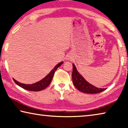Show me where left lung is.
<instances>
[{
    "instance_id": "8db88e82",
    "label": "left lung",
    "mask_w": 128,
    "mask_h": 128,
    "mask_svg": "<svg viewBox=\"0 0 128 128\" xmlns=\"http://www.w3.org/2000/svg\"><path fill=\"white\" fill-rule=\"evenodd\" d=\"M73 84L74 86L81 92L90 93V94H94L98 93L105 90L106 89L98 88L93 86L85 80L84 78L78 72L74 64H73V72L72 74Z\"/></svg>"
}]
</instances>
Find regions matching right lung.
<instances>
[{"mask_svg": "<svg viewBox=\"0 0 128 128\" xmlns=\"http://www.w3.org/2000/svg\"><path fill=\"white\" fill-rule=\"evenodd\" d=\"M63 62H60V63L57 64L56 66H54V68L50 71L49 74H48L46 76L42 78V80L39 81L36 83L32 84H24L20 83L19 82H17L16 80H15V79H13L14 82L18 86H20L22 88H23L24 90H31V91H40L44 90L46 88L51 82V81L53 78L54 75V72L56 71L59 66L62 65Z\"/></svg>", "mask_w": 128, "mask_h": 128, "instance_id": "add662e5", "label": "right lung"}]
</instances>
